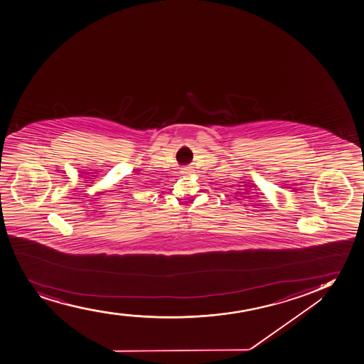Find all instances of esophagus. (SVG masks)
<instances>
[{"mask_svg": "<svg viewBox=\"0 0 364 364\" xmlns=\"http://www.w3.org/2000/svg\"><path fill=\"white\" fill-rule=\"evenodd\" d=\"M181 173H183V174H185V176H188V174H190V168H184V169L181 171Z\"/></svg>", "mask_w": 364, "mask_h": 364, "instance_id": "obj_1", "label": "esophagus"}]
</instances>
